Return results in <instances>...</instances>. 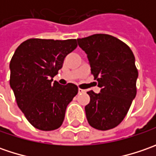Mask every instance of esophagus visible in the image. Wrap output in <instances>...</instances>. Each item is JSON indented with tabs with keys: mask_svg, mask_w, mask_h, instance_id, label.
<instances>
[{
	"mask_svg": "<svg viewBox=\"0 0 156 156\" xmlns=\"http://www.w3.org/2000/svg\"><path fill=\"white\" fill-rule=\"evenodd\" d=\"M85 92H86L85 90H83V89H81V88H78V93H79V94L85 93Z\"/></svg>",
	"mask_w": 156,
	"mask_h": 156,
	"instance_id": "esophagus-1",
	"label": "esophagus"
}]
</instances>
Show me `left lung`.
Instances as JSON below:
<instances>
[{"instance_id":"1","label":"left lung","mask_w":156,"mask_h":156,"mask_svg":"<svg viewBox=\"0 0 156 156\" xmlns=\"http://www.w3.org/2000/svg\"><path fill=\"white\" fill-rule=\"evenodd\" d=\"M77 41L87 55L91 74L101 87L99 94L87 92L90 96L85 107L87 122L98 130L114 129L122 122L136 95L135 55L126 43L106 34Z\"/></svg>"}]
</instances>
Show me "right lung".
<instances>
[{
  "instance_id": "right-lung-1",
  "label": "right lung",
  "mask_w": 156,
  "mask_h": 156,
  "mask_svg": "<svg viewBox=\"0 0 156 156\" xmlns=\"http://www.w3.org/2000/svg\"><path fill=\"white\" fill-rule=\"evenodd\" d=\"M76 47L75 39L32 38L16 48L10 61V87L19 108L35 129H59L67 106L78 93L73 83L53 82L65 57Z\"/></svg>"
}]
</instances>
